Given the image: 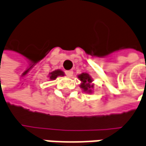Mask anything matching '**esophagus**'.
Wrapping results in <instances>:
<instances>
[{
	"label": "esophagus",
	"instance_id": "obj_1",
	"mask_svg": "<svg viewBox=\"0 0 146 146\" xmlns=\"http://www.w3.org/2000/svg\"><path fill=\"white\" fill-rule=\"evenodd\" d=\"M66 75L69 77L72 76V75H73V71H72V70H66Z\"/></svg>",
	"mask_w": 146,
	"mask_h": 146
}]
</instances>
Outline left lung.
Wrapping results in <instances>:
<instances>
[{"mask_svg": "<svg viewBox=\"0 0 146 146\" xmlns=\"http://www.w3.org/2000/svg\"><path fill=\"white\" fill-rule=\"evenodd\" d=\"M78 78L81 81L80 88L83 89V90L86 93H92V89L94 88V84H92L93 80L91 76L87 73H82L78 76Z\"/></svg>", "mask_w": 146, "mask_h": 146, "instance_id": "8db88e82", "label": "left lung"}]
</instances>
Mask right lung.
Masks as SVG:
<instances>
[{
	"mask_svg": "<svg viewBox=\"0 0 146 146\" xmlns=\"http://www.w3.org/2000/svg\"><path fill=\"white\" fill-rule=\"evenodd\" d=\"M57 76H64V72L61 70H56L51 72L49 74V79L50 80H56Z\"/></svg>",
	"mask_w": 146,
	"mask_h": 146,
	"instance_id": "obj_1",
	"label": "right lung"
}]
</instances>
